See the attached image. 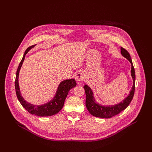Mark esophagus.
I'll return each mask as SVG.
<instances>
[{"mask_svg":"<svg viewBox=\"0 0 152 152\" xmlns=\"http://www.w3.org/2000/svg\"><path fill=\"white\" fill-rule=\"evenodd\" d=\"M75 79L77 81V82H79V83H80V82L84 81L85 78H84L83 73H82L81 72H78L75 75Z\"/></svg>","mask_w":152,"mask_h":152,"instance_id":"esophagus-1","label":"esophagus"}]
</instances>
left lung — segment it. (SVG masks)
<instances>
[{
    "label": "left lung",
    "mask_w": 152,
    "mask_h": 152,
    "mask_svg": "<svg viewBox=\"0 0 152 152\" xmlns=\"http://www.w3.org/2000/svg\"><path fill=\"white\" fill-rule=\"evenodd\" d=\"M121 54L122 56L127 59L129 61L131 64V76L133 80V85L132 89L130 91V93L127 97L124 99L122 102L115 105H109V106H103L96 103L94 99V94L93 91L91 90L90 87L85 85L84 88L85 89L86 94V106L89 112L94 117L104 118H111L116 115L118 114L123 110H125L129 104H130L132 101L133 96H134V91H135V70L133 66V64L132 62V59L129 53L127 52V50L123 48H121Z\"/></svg>",
    "instance_id": "8db88e82"
}]
</instances>
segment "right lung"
<instances>
[{"mask_svg":"<svg viewBox=\"0 0 152 152\" xmlns=\"http://www.w3.org/2000/svg\"><path fill=\"white\" fill-rule=\"evenodd\" d=\"M35 45H31L26 49L24 53L23 56L21 59L20 65L18 66V70L16 72V80H15V89L17 98L19 100V102L21 104L27 111L32 115H35L39 117H48L51 116L53 115L58 113L62 109L64 103H65V99L68 95L69 91L72 88L75 87L77 85L75 79H67L62 81L59 84L58 89L56 91V95L52 100H50L49 102L45 103L41 105H34L28 102H26L24 98L22 97L20 93L19 83H18V77H19L20 70L21 68L23 62L25 55L27 54L29 50L35 47Z\"/></svg>","mask_w":152,"mask_h":152,"instance_id":"obj_1","label":"right lung"}]
</instances>
